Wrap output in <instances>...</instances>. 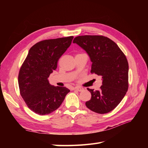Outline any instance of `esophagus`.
I'll list each match as a JSON object with an SVG mask.
<instances>
[{"label": "esophagus", "mask_w": 148, "mask_h": 148, "mask_svg": "<svg viewBox=\"0 0 148 148\" xmlns=\"http://www.w3.org/2000/svg\"><path fill=\"white\" fill-rule=\"evenodd\" d=\"M74 89L78 91V92H82V91L84 90L83 88H81V87H76Z\"/></svg>", "instance_id": "obj_1"}]
</instances>
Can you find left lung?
<instances>
[{"mask_svg":"<svg viewBox=\"0 0 148 148\" xmlns=\"http://www.w3.org/2000/svg\"><path fill=\"white\" fill-rule=\"evenodd\" d=\"M73 43L84 49L92 62V74L102 77L99 90L87 88L92 94L86 102L88 108L99 114H106L115 109L128 88V64L126 56L118 46L103 36H81Z\"/></svg>","mask_w":148,"mask_h":148,"instance_id":"obj_1","label":"left lung"}]
</instances>
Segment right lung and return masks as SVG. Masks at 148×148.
I'll return each instance as SVG.
<instances>
[{
  "mask_svg": "<svg viewBox=\"0 0 148 148\" xmlns=\"http://www.w3.org/2000/svg\"><path fill=\"white\" fill-rule=\"evenodd\" d=\"M73 36L46 39L29 49L18 74L20 95L27 106L39 115L49 114L57 109L70 90L54 86L48 78L57 68L59 58L70 46Z\"/></svg>",
  "mask_w": 148,
  "mask_h": 148,
  "instance_id": "add662e5",
  "label": "right lung"
}]
</instances>
